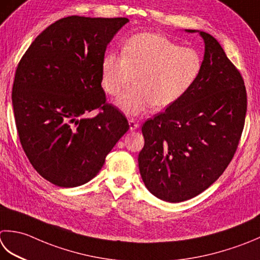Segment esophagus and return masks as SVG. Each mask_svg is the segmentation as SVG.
Wrapping results in <instances>:
<instances>
[{"instance_id":"1","label":"esophagus","mask_w":260,"mask_h":260,"mask_svg":"<svg viewBox=\"0 0 260 260\" xmlns=\"http://www.w3.org/2000/svg\"><path fill=\"white\" fill-rule=\"evenodd\" d=\"M128 124H129V129H131V131H135V129H137V128H139V127H140L139 123H137V121H136L135 119H129Z\"/></svg>"}]
</instances>
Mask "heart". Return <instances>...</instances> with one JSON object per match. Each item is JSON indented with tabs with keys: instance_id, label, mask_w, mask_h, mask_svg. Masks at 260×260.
Here are the masks:
<instances>
[{
	"instance_id": "1",
	"label": "heart",
	"mask_w": 260,
	"mask_h": 260,
	"mask_svg": "<svg viewBox=\"0 0 260 260\" xmlns=\"http://www.w3.org/2000/svg\"><path fill=\"white\" fill-rule=\"evenodd\" d=\"M202 56L194 48L180 47L165 36L140 32L126 40L123 55L106 53L101 62V85L116 105L129 116L145 113L152 106L166 109L178 103L198 79Z\"/></svg>"
}]
</instances>
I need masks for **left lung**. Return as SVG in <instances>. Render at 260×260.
<instances>
[{"label":"left lung","mask_w":260,"mask_h":260,"mask_svg":"<svg viewBox=\"0 0 260 260\" xmlns=\"http://www.w3.org/2000/svg\"><path fill=\"white\" fill-rule=\"evenodd\" d=\"M205 43L201 74L182 98L142 126L140 174L151 194L170 203L200 195L235 155L245 126L247 92L240 72L217 40Z\"/></svg>","instance_id":"obj_1"}]
</instances>
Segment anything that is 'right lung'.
<instances>
[{
	"mask_svg": "<svg viewBox=\"0 0 260 260\" xmlns=\"http://www.w3.org/2000/svg\"><path fill=\"white\" fill-rule=\"evenodd\" d=\"M129 20L59 19L37 36L15 71L12 105L20 143L38 174L52 184L78 187L94 178L129 128L106 103L101 62ZM94 109L100 114L86 115Z\"/></svg>",
	"mask_w": 260,
	"mask_h": 260,
	"instance_id": "obj_1",
	"label": "right lung"
}]
</instances>
